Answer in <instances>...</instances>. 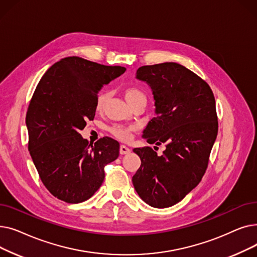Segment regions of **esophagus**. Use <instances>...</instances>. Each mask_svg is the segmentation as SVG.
I'll use <instances>...</instances> for the list:
<instances>
[{
  "label": "esophagus",
  "instance_id": "1",
  "mask_svg": "<svg viewBox=\"0 0 257 257\" xmlns=\"http://www.w3.org/2000/svg\"><path fill=\"white\" fill-rule=\"evenodd\" d=\"M119 153H120L121 155L129 154V153H130V149H129L128 147H126V146H124V145H121V146L119 147Z\"/></svg>",
  "mask_w": 257,
  "mask_h": 257
}]
</instances>
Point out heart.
<instances>
[{"label": "heart", "mask_w": 257, "mask_h": 257, "mask_svg": "<svg viewBox=\"0 0 257 257\" xmlns=\"http://www.w3.org/2000/svg\"><path fill=\"white\" fill-rule=\"evenodd\" d=\"M124 94H125V98H126L127 102L132 107L141 102L147 103L146 93L139 87L129 86L125 89ZM109 98H110V93L107 90H101L97 94L96 100H94V108H96V110L98 112H102L105 109V107H106ZM136 129H137V127L133 125H129V126L114 125L110 128V132L114 138H116L119 141H128L131 138L132 131H134Z\"/></svg>", "instance_id": "obj_1"}]
</instances>
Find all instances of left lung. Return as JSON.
Here are the masks:
<instances>
[{
    "instance_id": "left-lung-1",
    "label": "left lung",
    "mask_w": 257,
    "mask_h": 257,
    "mask_svg": "<svg viewBox=\"0 0 257 257\" xmlns=\"http://www.w3.org/2000/svg\"><path fill=\"white\" fill-rule=\"evenodd\" d=\"M137 79L151 87L155 101L156 116L143 138L166 150L158 156L150 147L136 148L142 164L132 182L147 204L166 208L195 188L207 169L218 136L215 100L203 79L176 62L141 66Z\"/></svg>"
}]
</instances>
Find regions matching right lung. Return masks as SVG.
<instances>
[{"instance_id":"obj_1","label":"right lung","mask_w":257,"mask_h":257,"mask_svg":"<svg viewBox=\"0 0 257 257\" xmlns=\"http://www.w3.org/2000/svg\"><path fill=\"white\" fill-rule=\"evenodd\" d=\"M126 71L77 56L54 63L38 82L26 115L28 149L47 190L66 203H81L102 185L104 168L118 157L119 144L103 138L94 145L80 130L96 114L104 84Z\"/></svg>"}]
</instances>
